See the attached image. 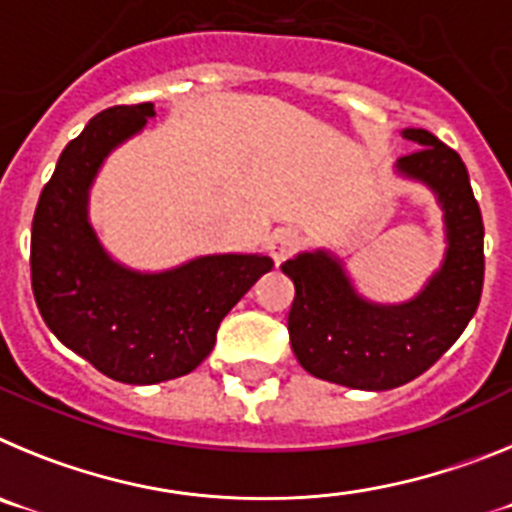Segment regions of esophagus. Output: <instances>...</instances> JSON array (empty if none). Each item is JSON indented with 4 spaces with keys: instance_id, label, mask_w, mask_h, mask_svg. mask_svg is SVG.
<instances>
[{
    "instance_id": "esophagus-1",
    "label": "esophagus",
    "mask_w": 512,
    "mask_h": 512,
    "mask_svg": "<svg viewBox=\"0 0 512 512\" xmlns=\"http://www.w3.org/2000/svg\"><path fill=\"white\" fill-rule=\"evenodd\" d=\"M297 246V233L292 228H279L274 230V235H271L269 241V253L271 259H274V264L282 266L284 261L289 259V253L295 251Z\"/></svg>"
}]
</instances>
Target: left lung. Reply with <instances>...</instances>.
Returning a JSON list of instances; mask_svg holds the SVG:
<instances>
[{"label":"left lung","mask_w":512,"mask_h":512,"mask_svg":"<svg viewBox=\"0 0 512 512\" xmlns=\"http://www.w3.org/2000/svg\"><path fill=\"white\" fill-rule=\"evenodd\" d=\"M402 138L418 151L392 171L428 189L443 217V259L423 287L402 302L369 300L328 248L282 264L295 282L289 341L297 361L312 377L354 390H392L431 369L477 312L485 282V225L467 166L428 130L405 128Z\"/></svg>","instance_id":"1"}]
</instances>
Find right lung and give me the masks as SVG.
I'll list each match as a JSON object with an SVG mask.
<instances>
[{"instance_id":"obj_1","label":"right lung","mask_w":512,"mask_h":512,"mask_svg":"<svg viewBox=\"0 0 512 512\" xmlns=\"http://www.w3.org/2000/svg\"><path fill=\"white\" fill-rule=\"evenodd\" d=\"M156 117L110 107L63 148L33 217L30 269L53 336L115 382L158 384L210 356L220 320L274 269L264 253H205L161 271L122 264L92 223V187L112 151Z\"/></svg>"}]
</instances>
